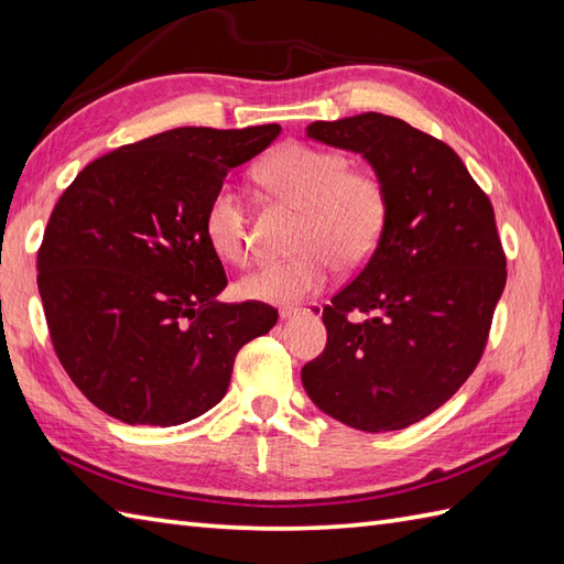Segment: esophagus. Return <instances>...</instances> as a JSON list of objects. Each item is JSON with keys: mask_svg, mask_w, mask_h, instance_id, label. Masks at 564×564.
Masks as SVG:
<instances>
[{"mask_svg": "<svg viewBox=\"0 0 564 564\" xmlns=\"http://www.w3.org/2000/svg\"><path fill=\"white\" fill-rule=\"evenodd\" d=\"M301 313H307V315H322V305L319 303H313L310 307H281V319H291V317H295V315H301Z\"/></svg>", "mask_w": 564, "mask_h": 564, "instance_id": "34e87169", "label": "esophagus"}]
</instances>
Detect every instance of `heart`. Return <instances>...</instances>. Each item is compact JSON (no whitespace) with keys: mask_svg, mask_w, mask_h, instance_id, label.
<instances>
[{"mask_svg":"<svg viewBox=\"0 0 564 564\" xmlns=\"http://www.w3.org/2000/svg\"><path fill=\"white\" fill-rule=\"evenodd\" d=\"M257 182L271 196L303 210L295 251L301 254L263 263L237 283L245 301L293 305L325 289L334 263L341 271L366 267L378 251L390 223V194L382 178L351 170L339 150L285 142L257 166ZM203 232L223 261L249 259L247 213L239 194L220 186L203 215Z\"/></svg>","mask_w":564,"mask_h":564,"instance_id":"1","label":"heart"}]
</instances>
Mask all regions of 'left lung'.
<instances>
[{"instance_id":"1","label":"left lung","mask_w":564,"mask_h":564,"mask_svg":"<svg viewBox=\"0 0 564 564\" xmlns=\"http://www.w3.org/2000/svg\"><path fill=\"white\" fill-rule=\"evenodd\" d=\"M307 138L364 154L388 186L390 223L322 310L327 346L303 386L346 426L398 431L436 412L480 364L507 283L495 208L446 142L400 118L315 121ZM358 312L367 319L348 317Z\"/></svg>"}]
</instances>
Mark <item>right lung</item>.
Instances as JSON below:
<instances>
[{
  "label": "right lung",
  "instance_id": "obj_1",
  "mask_svg": "<svg viewBox=\"0 0 564 564\" xmlns=\"http://www.w3.org/2000/svg\"><path fill=\"white\" fill-rule=\"evenodd\" d=\"M281 126L174 128L84 166L39 249V293L59 364L126 424L176 426L230 386L235 356L279 313L220 303V257L203 232L210 196Z\"/></svg>",
  "mask_w": 564,
  "mask_h": 564
}]
</instances>
